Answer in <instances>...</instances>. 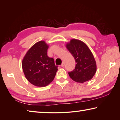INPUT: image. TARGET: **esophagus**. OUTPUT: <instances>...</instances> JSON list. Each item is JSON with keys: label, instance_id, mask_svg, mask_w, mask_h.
Listing matches in <instances>:
<instances>
[{"label": "esophagus", "instance_id": "obj_1", "mask_svg": "<svg viewBox=\"0 0 120 120\" xmlns=\"http://www.w3.org/2000/svg\"><path fill=\"white\" fill-rule=\"evenodd\" d=\"M64 64H65V62H64V61H63V62H62L61 65V66L62 67H64Z\"/></svg>", "mask_w": 120, "mask_h": 120}]
</instances>
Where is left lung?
I'll return each mask as SVG.
<instances>
[{"label": "left lung", "mask_w": 120, "mask_h": 120, "mask_svg": "<svg viewBox=\"0 0 120 120\" xmlns=\"http://www.w3.org/2000/svg\"><path fill=\"white\" fill-rule=\"evenodd\" d=\"M66 47L76 62V67L68 74L73 80L84 82L92 79L96 71V63L93 53L82 41L72 39Z\"/></svg>", "instance_id": "1"}]
</instances>
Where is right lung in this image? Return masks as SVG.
<instances>
[{
  "label": "right lung",
  "mask_w": 120,
  "mask_h": 120,
  "mask_svg": "<svg viewBox=\"0 0 120 120\" xmlns=\"http://www.w3.org/2000/svg\"><path fill=\"white\" fill-rule=\"evenodd\" d=\"M49 45L41 41L28 50L22 60V68L26 78L35 86L45 87L53 80L58 66L54 59L48 56Z\"/></svg>",
  "instance_id": "right-lung-1"
}]
</instances>
